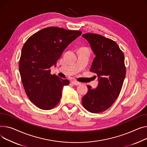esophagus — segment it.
Masks as SVG:
<instances>
[{
    "label": "esophagus",
    "instance_id": "34e87169",
    "mask_svg": "<svg viewBox=\"0 0 147 147\" xmlns=\"http://www.w3.org/2000/svg\"><path fill=\"white\" fill-rule=\"evenodd\" d=\"M71 83H72L74 85H75V86H79V85H80V84H81L80 82H77V81H76V80H73V81H71Z\"/></svg>",
    "mask_w": 147,
    "mask_h": 147
}]
</instances>
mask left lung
Returning a JSON list of instances; mask_svg holds the SVG:
<instances>
[{
	"instance_id": "left-lung-1",
	"label": "left lung",
	"mask_w": 147,
	"mask_h": 147,
	"mask_svg": "<svg viewBox=\"0 0 147 147\" xmlns=\"http://www.w3.org/2000/svg\"><path fill=\"white\" fill-rule=\"evenodd\" d=\"M82 36L96 55L90 71L97 74L99 82L96 89L87 86L82 102L87 111L97 113L109 108L118 98L126 75L125 58L118 44L111 39L90 33Z\"/></svg>"
}]
</instances>
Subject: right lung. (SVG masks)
I'll use <instances>...</instances> for the list:
<instances>
[{"label":"right lung","mask_w":147,"mask_h":147,"mask_svg":"<svg viewBox=\"0 0 147 147\" xmlns=\"http://www.w3.org/2000/svg\"><path fill=\"white\" fill-rule=\"evenodd\" d=\"M82 35L79 31L48 27L29 37L24 44L19 60V72L30 100L43 110H50L59 103L64 86L70 81L51 75L50 68L67 47Z\"/></svg>","instance_id":"add662e5"}]
</instances>
